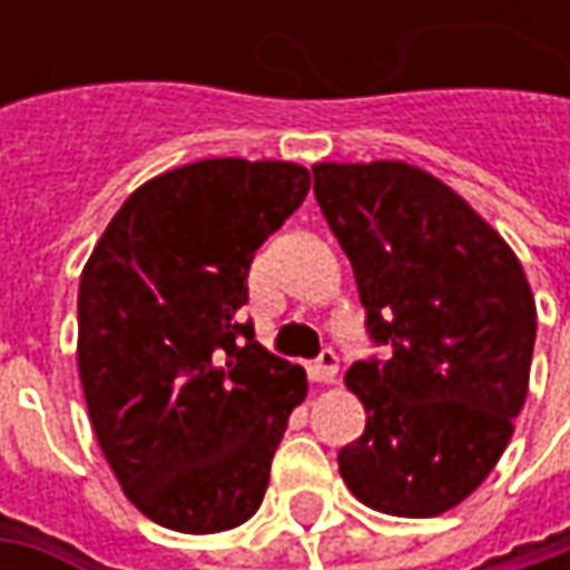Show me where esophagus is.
<instances>
[{
    "label": "esophagus",
    "instance_id": "34e87169",
    "mask_svg": "<svg viewBox=\"0 0 570 570\" xmlns=\"http://www.w3.org/2000/svg\"><path fill=\"white\" fill-rule=\"evenodd\" d=\"M307 374H311V381L314 383L336 381V374H340V358H336V352H333V348H323L317 362L307 367Z\"/></svg>",
    "mask_w": 570,
    "mask_h": 570
}]
</instances>
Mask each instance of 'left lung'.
<instances>
[{"instance_id":"1","label":"left lung","mask_w":570,"mask_h":570,"mask_svg":"<svg viewBox=\"0 0 570 570\" xmlns=\"http://www.w3.org/2000/svg\"><path fill=\"white\" fill-rule=\"evenodd\" d=\"M314 196L352 263L367 336L386 345L345 374L367 425L340 450L342 479L381 514H444L514 434L537 342L530 282L504 237L422 167L326 161Z\"/></svg>"}]
</instances>
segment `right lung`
I'll return each mask as SVG.
<instances>
[{"label":"right lung","instance_id":"add662e5","mask_svg":"<svg viewBox=\"0 0 570 570\" xmlns=\"http://www.w3.org/2000/svg\"><path fill=\"white\" fill-rule=\"evenodd\" d=\"M311 189L292 161L208 158L136 189L78 282V374L98 444L126 498L177 533L256 514L297 364L237 323L253 253Z\"/></svg>","mask_w":570,"mask_h":570}]
</instances>
